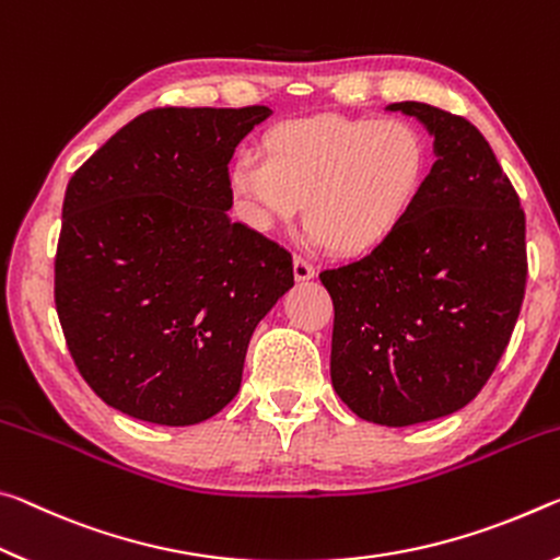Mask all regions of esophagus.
<instances>
[{"instance_id":"esophagus-1","label":"esophagus","mask_w":560,"mask_h":560,"mask_svg":"<svg viewBox=\"0 0 560 560\" xmlns=\"http://www.w3.org/2000/svg\"><path fill=\"white\" fill-rule=\"evenodd\" d=\"M292 272H295V280H313L315 265L307 258H302V255H295V260H292Z\"/></svg>"}]
</instances>
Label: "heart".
Masks as SVG:
<instances>
[{
  "label": "heart",
  "instance_id": "heart-1",
  "mask_svg": "<svg viewBox=\"0 0 560 560\" xmlns=\"http://www.w3.org/2000/svg\"><path fill=\"white\" fill-rule=\"evenodd\" d=\"M265 159L243 151L228 173L241 213L268 231L305 203V225L337 255L382 245L417 208L432 149L401 118L313 116L270 128Z\"/></svg>",
  "mask_w": 560,
  "mask_h": 560
}]
</instances>
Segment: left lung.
Segmentation results:
<instances>
[{"instance_id": "1", "label": "left lung", "mask_w": 560, "mask_h": 560, "mask_svg": "<svg viewBox=\"0 0 560 560\" xmlns=\"http://www.w3.org/2000/svg\"><path fill=\"white\" fill-rule=\"evenodd\" d=\"M434 136L417 208L362 260L323 270L335 305L329 374L357 417L409 427L462 409L506 352L526 292V215L464 116L401 101Z\"/></svg>"}]
</instances>
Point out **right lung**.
Wrapping results in <instances>:
<instances>
[{"mask_svg": "<svg viewBox=\"0 0 560 560\" xmlns=\"http://www.w3.org/2000/svg\"><path fill=\"white\" fill-rule=\"evenodd\" d=\"M270 114L151 108L71 176L54 302L108 407L188 427L241 389L253 329L295 282L285 247L228 218V163Z\"/></svg>", "mask_w": 560, "mask_h": 560, "instance_id": "right-lung-1", "label": "right lung"}]
</instances>
